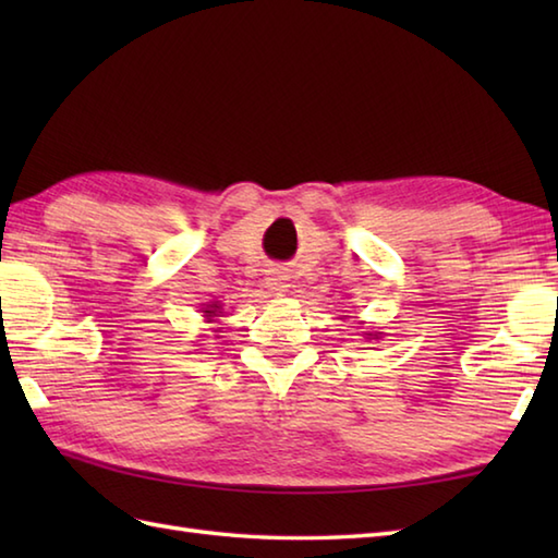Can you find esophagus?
Listing matches in <instances>:
<instances>
[{
  "instance_id": "obj_1",
  "label": "esophagus",
  "mask_w": 558,
  "mask_h": 558,
  "mask_svg": "<svg viewBox=\"0 0 558 558\" xmlns=\"http://www.w3.org/2000/svg\"><path fill=\"white\" fill-rule=\"evenodd\" d=\"M266 286H268L272 292H286V290L290 288V286H288L286 270L270 268V270H268V278H266Z\"/></svg>"
}]
</instances>
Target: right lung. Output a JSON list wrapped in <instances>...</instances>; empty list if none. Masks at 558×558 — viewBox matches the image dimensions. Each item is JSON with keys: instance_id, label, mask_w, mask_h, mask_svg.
<instances>
[{"instance_id": "right-lung-1", "label": "right lung", "mask_w": 558, "mask_h": 558, "mask_svg": "<svg viewBox=\"0 0 558 558\" xmlns=\"http://www.w3.org/2000/svg\"><path fill=\"white\" fill-rule=\"evenodd\" d=\"M216 312H218V304H208L206 316H216Z\"/></svg>"}]
</instances>
